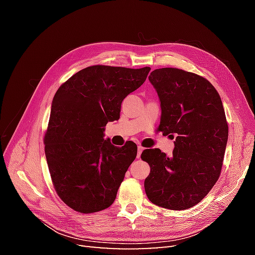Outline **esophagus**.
I'll return each mask as SVG.
<instances>
[{
	"mask_svg": "<svg viewBox=\"0 0 255 255\" xmlns=\"http://www.w3.org/2000/svg\"><path fill=\"white\" fill-rule=\"evenodd\" d=\"M142 151H143V148H142V146H141V145H138V151H137V158H140V155H141Z\"/></svg>",
	"mask_w": 255,
	"mask_h": 255,
	"instance_id": "1",
	"label": "esophagus"
}]
</instances>
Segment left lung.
I'll list each match as a JSON object with an SVG mask.
<instances>
[{
    "label": "left lung",
    "instance_id": "obj_1",
    "mask_svg": "<svg viewBox=\"0 0 255 255\" xmlns=\"http://www.w3.org/2000/svg\"><path fill=\"white\" fill-rule=\"evenodd\" d=\"M149 81L160 101L157 129L175 141L169 157L159 149L141 153L151 168L145 194L160 207L187 210L219 179L229 135L225 110L217 90L198 74L161 68L151 72Z\"/></svg>",
    "mask_w": 255,
    "mask_h": 255
}]
</instances>
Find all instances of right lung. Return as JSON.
I'll list each match as a JSON object with an SVG mask.
<instances>
[{"label":"right lung","mask_w":255,"mask_h":255,"mask_svg":"<svg viewBox=\"0 0 255 255\" xmlns=\"http://www.w3.org/2000/svg\"><path fill=\"white\" fill-rule=\"evenodd\" d=\"M150 67L90 66L72 75L53 98L44 152L58 197L72 210L90 214L110 207L137 155V145L104 139L109 121L139 88Z\"/></svg>","instance_id":"add662e5"}]
</instances>
